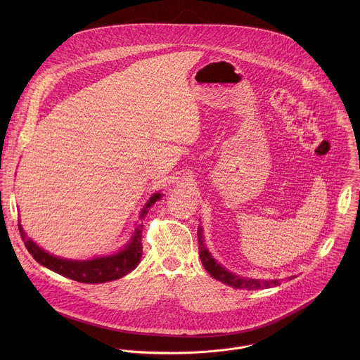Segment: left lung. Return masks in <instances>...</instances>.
<instances>
[{"mask_svg":"<svg viewBox=\"0 0 360 360\" xmlns=\"http://www.w3.org/2000/svg\"><path fill=\"white\" fill-rule=\"evenodd\" d=\"M204 229L200 226L198 229V244H200V259L205 267L206 271L216 280L233 287V288H240V290H260V288H270V287H277L281 284L280 280H257V278H250V277H243L238 276L226 267H223L219 262L214 260L209 250L206 248L205 238H204ZM294 278V276L288 277V280Z\"/></svg>","mask_w":360,"mask_h":360,"instance_id":"1","label":"left lung"}]
</instances>
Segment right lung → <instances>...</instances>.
<instances>
[{
  "label": "right lung",
  "instance_id": "right-lung-1",
  "mask_svg": "<svg viewBox=\"0 0 360 360\" xmlns=\"http://www.w3.org/2000/svg\"><path fill=\"white\" fill-rule=\"evenodd\" d=\"M160 198H162L160 193H155L151 195V198L147 201V204L140 212V216H139L140 221H137L130 240L126 243V245H123L117 252L112 255L91 257L84 260L56 257L44 251L32 238H29L23 227L20 226V223H19V231L29 254H32V257H34L41 266L79 283H86V284L108 283L112 280L122 278L123 276L129 274L131 270H134L139 266L143 255V244H141L143 221L141 220L144 219V216H147L148 209Z\"/></svg>",
  "mask_w": 360,
  "mask_h": 360
}]
</instances>
